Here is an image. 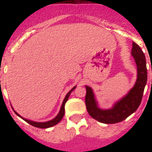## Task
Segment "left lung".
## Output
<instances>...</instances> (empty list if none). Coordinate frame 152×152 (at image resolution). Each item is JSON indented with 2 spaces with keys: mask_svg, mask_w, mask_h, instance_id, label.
Masks as SVG:
<instances>
[{
  "mask_svg": "<svg viewBox=\"0 0 152 152\" xmlns=\"http://www.w3.org/2000/svg\"><path fill=\"white\" fill-rule=\"evenodd\" d=\"M131 54L137 67V78L133 88H131L120 100L113 104L112 108L101 109L98 106L92 88L85 86L87 93L85 103L91 117L104 124H115L122 121L137 110L141 102L144 88L148 80L146 58L141 49L134 42H132Z\"/></svg>",
  "mask_w": 152,
  "mask_h": 152,
  "instance_id": "8db88e82",
  "label": "left lung"
}]
</instances>
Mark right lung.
I'll return each instance as SVG.
<instances>
[{
	"mask_svg": "<svg viewBox=\"0 0 152 152\" xmlns=\"http://www.w3.org/2000/svg\"><path fill=\"white\" fill-rule=\"evenodd\" d=\"M76 88V86H75V87H73V88H72L71 90L69 91V92L67 93L66 96L64 97V100H63V102H62V105H61V109H60L59 113H58V114H57V115L56 116V117H55L53 119H52V120H50V121H46V122H37V121L28 120V119H26V118H23V117H21V116H20L19 113H16L15 110H14V112L16 113V115H18L19 117H20V118H22L23 120H24L25 121H27V123H29L30 125H33V126H34V127L40 128V129H47V128L52 127V126H53V125H57V123H59L60 121H61L62 118H63V117H64V105H65L66 102L68 101V99H69V95H70V94L72 93V91H73ZM12 110H13V108H12Z\"/></svg>",
	"mask_w": 152,
	"mask_h": 152,
	"instance_id": "obj_1",
	"label": "right lung"
}]
</instances>
